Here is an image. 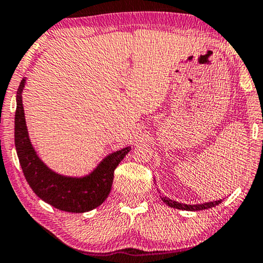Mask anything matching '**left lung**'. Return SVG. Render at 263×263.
<instances>
[{"instance_id": "1", "label": "left lung", "mask_w": 263, "mask_h": 263, "mask_svg": "<svg viewBox=\"0 0 263 263\" xmlns=\"http://www.w3.org/2000/svg\"><path fill=\"white\" fill-rule=\"evenodd\" d=\"M161 200L164 201L167 206H170L172 208H177V210H182V211H202V210H208V208L215 207L217 204L221 202V200L218 201H212V202H206V203H200V204H185V203H181L177 202V201H174L171 199H167L166 196L161 197Z\"/></svg>"}]
</instances>
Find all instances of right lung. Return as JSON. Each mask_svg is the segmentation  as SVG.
Returning <instances> with one entry per match:
<instances>
[{"instance_id": "add662e5", "label": "right lung", "mask_w": 263, "mask_h": 263, "mask_svg": "<svg viewBox=\"0 0 263 263\" xmlns=\"http://www.w3.org/2000/svg\"><path fill=\"white\" fill-rule=\"evenodd\" d=\"M26 78L21 80L16 92L15 148L24 176L35 195L57 210L70 213H84L100 206L109 196L114 181V171L132 147H125L109 154L91 174L84 177H69L56 174L38 157L25 120L23 91Z\"/></svg>"}]
</instances>
